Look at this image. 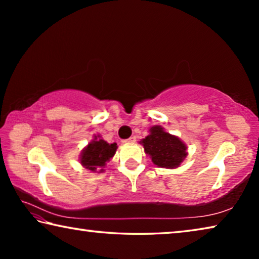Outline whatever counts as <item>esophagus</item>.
Instances as JSON below:
<instances>
[{"label": "esophagus", "mask_w": 259, "mask_h": 259, "mask_svg": "<svg viewBox=\"0 0 259 259\" xmlns=\"http://www.w3.org/2000/svg\"><path fill=\"white\" fill-rule=\"evenodd\" d=\"M135 142H136V137H135V136H133V137H130L129 139L124 140V143H135Z\"/></svg>", "instance_id": "esophagus-1"}]
</instances>
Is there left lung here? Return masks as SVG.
Wrapping results in <instances>:
<instances>
[{"instance_id":"8db88e82","label":"left lung","mask_w":259,"mask_h":259,"mask_svg":"<svg viewBox=\"0 0 259 259\" xmlns=\"http://www.w3.org/2000/svg\"><path fill=\"white\" fill-rule=\"evenodd\" d=\"M139 143L159 168H178L188 154L186 144L177 136L166 133L161 125L151 126L150 134Z\"/></svg>"}]
</instances>
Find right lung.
<instances>
[{
    "instance_id": "1",
    "label": "right lung",
    "mask_w": 259,
    "mask_h": 259,
    "mask_svg": "<svg viewBox=\"0 0 259 259\" xmlns=\"http://www.w3.org/2000/svg\"><path fill=\"white\" fill-rule=\"evenodd\" d=\"M116 143L108 144L100 137L95 136L94 139L83 148L80 154V163L91 172H104L105 165L115 154Z\"/></svg>"
}]
</instances>
